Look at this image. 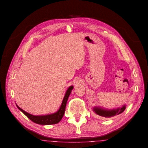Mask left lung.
I'll return each instance as SVG.
<instances>
[{"label":"left lung","mask_w":148,"mask_h":148,"mask_svg":"<svg viewBox=\"0 0 148 148\" xmlns=\"http://www.w3.org/2000/svg\"><path fill=\"white\" fill-rule=\"evenodd\" d=\"M125 105H123L122 107L113 110H107L100 107H95L93 108V111L95 112L96 114L100 116H101L102 117L108 118L112 117L116 115H118L122 113L125 110Z\"/></svg>","instance_id":"8db88e82"}]
</instances>
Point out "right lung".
<instances>
[{
  "mask_svg": "<svg viewBox=\"0 0 148 148\" xmlns=\"http://www.w3.org/2000/svg\"><path fill=\"white\" fill-rule=\"evenodd\" d=\"M73 89V86H71L68 89H67L65 92V96L63 98L61 106L60 107L58 111L52 114L43 115V116H34L25 112L23 109H21V108L18 106L16 104V105L18 108L25 115H26L31 121H32L35 123L42 124V125L57 124L59 123L64 116V114L65 112L66 104Z\"/></svg>",
  "mask_w": 148,
  "mask_h": 148,
  "instance_id": "add662e5",
  "label": "right lung"
}]
</instances>
